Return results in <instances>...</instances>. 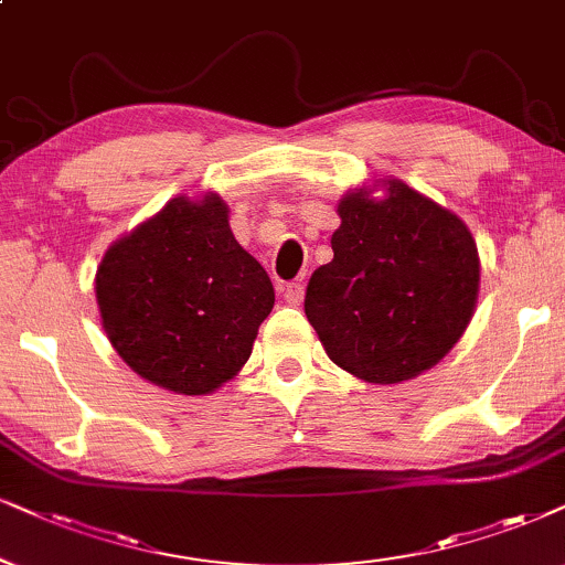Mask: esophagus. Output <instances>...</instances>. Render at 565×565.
Returning <instances> with one entry per match:
<instances>
[{
	"label": "esophagus",
	"mask_w": 565,
	"mask_h": 565,
	"mask_svg": "<svg viewBox=\"0 0 565 565\" xmlns=\"http://www.w3.org/2000/svg\"><path fill=\"white\" fill-rule=\"evenodd\" d=\"M284 299H287L289 305H302V299H305V284L302 281H291V284H287V287H284Z\"/></svg>",
	"instance_id": "obj_1"
}]
</instances>
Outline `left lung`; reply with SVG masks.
<instances>
[{
    "mask_svg": "<svg viewBox=\"0 0 565 565\" xmlns=\"http://www.w3.org/2000/svg\"><path fill=\"white\" fill-rule=\"evenodd\" d=\"M335 211L333 260L307 284L305 316L341 370L377 385L412 381L451 352L475 316L472 232L402 180L349 190Z\"/></svg>",
    "mask_w": 565,
    "mask_h": 565,
    "instance_id": "1",
    "label": "left lung"
}]
</instances>
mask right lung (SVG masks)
Segmentation results:
<instances>
[{"mask_svg": "<svg viewBox=\"0 0 565 565\" xmlns=\"http://www.w3.org/2000/svg\"><path fill=\"white\" fill-rule=\"evenodd\" d=\"M96 302L114 352L148 383L205 396L239 373L274 284L216 192L177 195L106 249Z\"/></svg>", "mask_w": 565, "mask_h": 565, "instance_id": "1", "label": "right lung"}]
</instances>
